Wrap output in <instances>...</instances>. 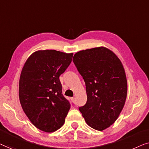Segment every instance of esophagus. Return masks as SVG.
Masks as SVG:
<instances>
[{
  "label": "esophagus",
  "mask_w": 149,
  "mask_h": 149,
  "mask_svg": "<svg viewBox=\"0 0 149 149\" xmlns=\"http://www.w3.org/2000/svg\"><path fill=\"white\" fill-rule=\"evenodd\" d=\"M71 100H72V101L73 102V103L75 104V98H74V97L71 98Z\"/></svg>",
  "instance_id": "34e87169"
}]
</instances>
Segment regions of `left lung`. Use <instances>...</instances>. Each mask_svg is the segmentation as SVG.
Instances as JSON below:
<instances>
[{"mask_svg": "<svg viewBox=\"0 0 149 149\" xmlns=\"http://www.w3.org/2000/svg\"><path fill=\"white\" fill-rule=\"evenodd\" d=\"M73 61L86 84L87 102L79 107L92 128L102 131L117 120L124 107L127 84L121 61L107 48L75 53Z\"/></svg>", "mask_w": 149, "mask_h": 149, "instance_id": "1", "label": "left lung"}]
</instances>
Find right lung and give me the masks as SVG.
I'll return each mask as SVG.
<instances>
[{
	"instance_id": "1",
	"label": "right lung",
	"mask_w": 149,
	"mask_h": 149,
	"mask_svg": "<svg viewBox=\"0 0 149 149\" xmlns=\"http://www.w3.org/2000/svg\"><path fill=\"white\" fill-rule=\"evenodd\" d=\"M73 53L40 50L29 56L19 83V97L32 124L45 132L59 129L71 107L62 94L59 76L70 65Z\"/></svg>"
}]
</instances>
